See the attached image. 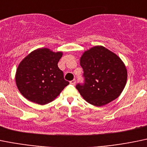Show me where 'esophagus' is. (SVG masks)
Segmentation results:
<instances>
[{
  "label": "esophagus",
  "instance_id": "obj_1",
  "mask_svg": "<svg viewBox=\"0 0 147 147\" xmlns=\"http://www.w3.org/2000/svg\"><path fill=\"white\" fill-rule=\"evenodd\" d=\"M75 83H76V80H75V79H74V80H71L70 81V83L72 85H75Z\"/></svg>",
  "mask_w": 147,
  "mask_h": 147
}]
</instances>
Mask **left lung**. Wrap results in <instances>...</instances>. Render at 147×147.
Returning a JSON list of instances; mask_svg holds the SVG:
<instances>
[{
    "label": "left lung",
    "mask_w": 147,
    "mask_h": 147,
    "mask_svg": "<svg viewBox=\"0 0 147 147\" xmlns=\"http://www.w3.org/2000/svg\"><path fill=\"white\" fill-rule=\"evenodd\" d=\"M85 83L76 86L90 105L104 106L121 94L126 85L127 69L121 59L104 46L86 51L80 57Z\"/></svg>",
    "instance_id": "1"
}]
</instances>
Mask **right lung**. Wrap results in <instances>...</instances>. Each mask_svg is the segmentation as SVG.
<instances>
[{
  "instance_id": "add662e5",
  "label": "right lung",
  "mask_w": 147,
  "mask_h": 147,
  "mask_svg": "<svg viewBox=\"0 0 147 147\" xmlns=\"http://www.w3.org/2000/svg\"><path fill=\"white\" fill-rule=\"evenodd\" d=\"M61 51L42 48L29 53L16 69V84L22 95L32 102L44 105L57 98L69 82L58 67Z\"/></svg>"
}]
</instances>
